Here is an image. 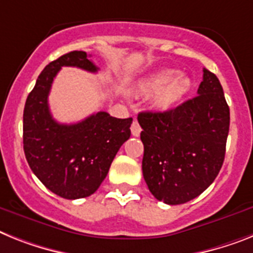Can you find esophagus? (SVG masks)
<instances>
[{
    "label": "esophagus",
    "mask_w": 253,
    "mask_h": 253,
    "mask_svg": "<svg viewBox=\"0 0 253 253\" xmlns=\"http://www.w3.org/2000/svg\"><path fill=\"white\" fill-rule=\"evenodd\" d=\"M140 132H141V127H140L139 122L133 121L132 125H131V133H132L133 136H139Z\"/></svg>",
    "instance_id": "obj_1"
}]
</instances>
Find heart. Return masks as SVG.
<instances>
[{"instance_id": "b5f03b06", "label": "heart", "mask_w": 253, "mask_h": 253, "mask_svg": "<svg viewBox=\"0 0 253 253\" xmlns=\"http://www.w3.org/2000/svg\"><path fill=\"white\" fill-rule=\"evenodd\" d=\"M176 75L177 73L171 69L158 72L144 80L139 84V91L143 94L154 92L153 104L157 108L165 109L171 107L176 101H179L192 86V81L188 77L178 76L176 78Z\"/></svg>"}]
</instances>
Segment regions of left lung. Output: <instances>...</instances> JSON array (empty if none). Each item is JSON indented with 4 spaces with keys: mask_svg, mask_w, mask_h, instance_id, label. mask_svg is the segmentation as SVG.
<instances>
[{
    "mask_svg": "<svg viewBox=\"0 0 253 253\" xmlns=\"http://www.w3.org/2000/svg\"><path fill=\"white\" fill-rule=\"evenodd\" d=\"M197 96L166 112H143V175L150 193L167 205L202 194L221 169L230 112L221 84L203 69Z\"/></svg>",
    "mask_w": 253,
    "mask_h": 253,
    "instance_id": "left-lung-1",
    "label": "left lung"
}]
</instances>
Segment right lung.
Returning a JSON list of instances; mask_svg holds the SVG:
<instances>
[{
	"mask_svg": "<svg viewBox=\"0 0 253 253\" xmlns=\"http://www.w3.org/2000/svg\"><path fill=\"white\" fill-rule=\"evenodd\" d=\"M61 67L95 73L99 68L84 51H72L51 61L38 76L23 114V144L31 169L48 190L65 199L94 194L107 176L117 152L131 135L132 118L97 112L73 125L52 118L47 97Z\"/></svg>",
	"mask_w": 253,
	"mask_h": 253,
	"instance_id": "add662e5",
	"label": "right lung"
}]
</instances>
